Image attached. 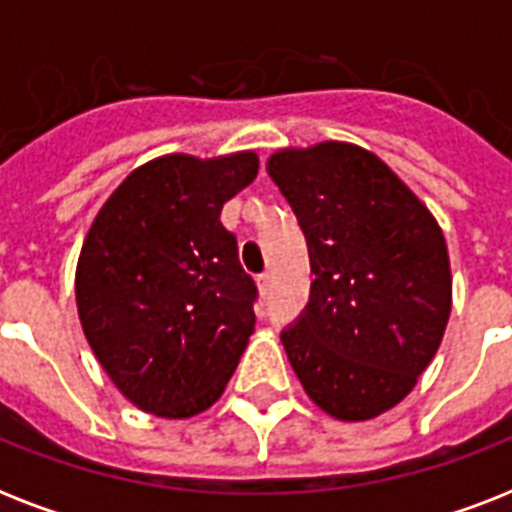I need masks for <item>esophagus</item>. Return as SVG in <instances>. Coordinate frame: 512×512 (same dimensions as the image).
Segmentation results:
<instances>
[{"label": "esophagus", "instance_id": "1", "mask_svg": "<svg viewBox=\"0 0 512 512\" xmlns=\"http://www.w3.org/2000/svg\"><path fill=\"white\" fill-rule=\"evenodd\" d=\"M257 289H260V295H268L271 292V273H260L255 279Z\"/></svg>", "mask_w": 512, "mask_h": 512}]
</instances>
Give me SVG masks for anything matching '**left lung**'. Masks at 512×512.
Wrapping results in <instances>:
<instances>
[{"label": "left lung", "mask_w": 512, "mask_h": 512, "mask_svg": "<svg viewBox=\"0 0 512 512\" xmlns=\"http://www.w3.org/2000/svg\"><path fill=\"white\" fill-rule=\"evenodd\" d=\"M268 175L303 228L311 300L281 332L305 393L345 422L404 401L452 313L444 233L372 151L327 140L284 148Z\"/></svg>", "instance_id": "left-lung-1"}]
</instances>
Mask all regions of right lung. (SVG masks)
<instances>
[{"label":"right lung","mask_w":512,"mask_h":512,"mask_svg":"<svg viewBox=\"0 0 512 512\" xmlns=\"http://www.w3.org/2000/svg\"><path fill=\"white\" fill-rule=\"evenodd\" d=\"M257 167L252 151L159 156L124 177L92 220L76 265L79 321L143 412L185 420L209 409L255 332L257 287L220 212Z\"/></svg>","instance_id":"right-lung-1"}]
</instances>
